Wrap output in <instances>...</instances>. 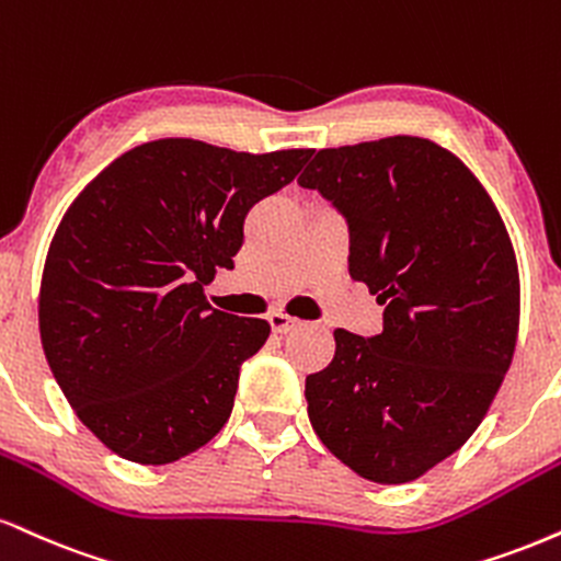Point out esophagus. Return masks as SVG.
<instances>
[{
    "mask_svg": "<svg viewBox=\"0 0 561 561\" xmlns=\"http://www.w3.org/2000/svg\"><path fill=\"white\" fill-rule=\"evenodd\" d=\"M268 323H272L274 334H287V332H293L300 321L293 319V316H287V313H272L268 316Z\"/></svg>",
    "mask_w": 561,
    "mask_h": 561,
    "instance_id": "obj_1",
    "label": "esophagus"
}]
</instances>
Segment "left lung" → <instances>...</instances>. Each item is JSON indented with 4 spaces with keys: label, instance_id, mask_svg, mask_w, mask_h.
<instances>
[{
    "label": "left lung",
    "instance_id": "1",
    "mask_svg": "<svg viewBox=\"0 0 561 561\" xmlns=\"http://www.w3.org/2000/svg\"><path fill=\"white\" fill-rule=\"evenodd\" d=\"M298 182L350 227V276L383 306V332H334L306 379L308 417L336 460L408 483L481 426L519 327L515 248L468 167L413 135L321 148Z\"/></svg>",
    "mask_w": 561,
    "mask_h": 561
}]
</instances>
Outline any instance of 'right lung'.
I'll return each instance as SVG.
<instances>
[{"label": "right lung", "mask_w": 561, "mask_h": 561, "mask_svg": "<svg viewBox=\"0 0 561 561\" xmlns=\"http://www.w3.org/2000/svg\"><path fill=\"white\" fill-rule=\"evenodd\" d=\"M310 153L151 140L65 211L38 295L42 345L67 402L114 455L167 465L227 423L240 366L272 327L211 308L204 287L232 268L248 211Z\"/></svg>", "instance_id": "add662e5"}]
</instances>
